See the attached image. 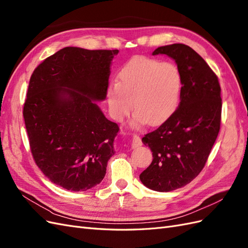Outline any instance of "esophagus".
Returning a JSON list of instances; mask_svg holds the SVG:
<instances>
[{
  "label": "esophagus",
  "instance_id": "esophagus-1",
  "mask_svg": "<svg viewBox=\"0 0 248 248\" xmlns=\"http://www.w3.org/2000/svg\"><path fill=\"white\" fill-rule=\"evenodd\" d=\"M141 140H140V138L139 137V136H133V138H132V140H131V146H132V148H138V147H140V146H141Z\"/></svg>",
  "mask_w": 248,
  "mask_h": 248
}]
</instances>
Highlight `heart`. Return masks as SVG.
I'll use <instances>...</instances> for the list:
<instances>
[{
  "label": "heart",
  "mask_w": 248,
  "mask_h": 248,
  "mask_svg": "<svg viewBox=\"0 0 248 248\" xmlns=\"http://www.w3.org/2000/svg\"><path fill=\"white\" fill-rule=\"evenodd\" d=\"M182 89V72L175 63L138 56L119 70L118 82L107 90V100L116 121H122L133 107L134 123L159 125L177 110Z\"/></svg>",
  "instance_id": "heart-1"
}]
</instances>
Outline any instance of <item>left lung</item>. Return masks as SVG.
I'll use <instances>...</instances> for the list:
<instances>
[{
  "label": "left lung",
  "mask_w": 248,
  "mask_h": 248,
  "mask_svg": "<svg viewBox=\"0 0 248 248\" xmlns=\"http://www.w3.org/2000/svg\"><path fill=\"white\" fill-rule=\"evenodd\" d=\"M153 55L174 59L183 77L177 110L141 140L153 160L140 181L150 189L168 192L190 183L204 169L220 129L221 90L216 74L188 46H160Z\"/></svg>",
  "instance_id": "8db88e82"
}]
</instances>
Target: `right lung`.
<instances>
[{
  "instance_id": "1",
  "label": "right lung",
  "mask_w": 248,
  "mask_h": 248,
  "mask_svg": "<svg viewBox=\"0 0 248 248\" xmlns=\"http://www.w3.org/2000/svg\"><path fill=\"white\" fill-rule=\"evenodd\" d=\"M118 52L65 47L30 78L22 111L30 148L44 176L64 189L85 191L99 184L115 154L119 126L95 101L106 99Z\"/></svg>"
}]
</instances>
